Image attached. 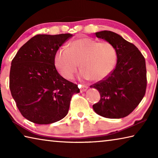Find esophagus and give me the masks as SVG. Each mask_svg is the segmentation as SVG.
Wrapping results in <instances>:
<instances>
[{"mask_svg":"<svg viewBox=\"0 0 158 158\" xmlns=\"http://www.w3.org/2000/svg\"><path fill=\"white\" fill-rule=\"evenodd\" d=\"M79 89H80V91H81V93H83V92H85V90H86L88 89V86L87 85H79Z\"/></svg>","mask_w":158,"mask_h":158,"instance_id":"34e87169","label":"esophagus"}]
</instances>
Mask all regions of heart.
I'll return each mask as SVG.
<instances>
[{"instance_id":"obj_1","label":"heart","mask_w":158,"mask_h":158,"mask_svg":"<svg viewBox=\"0 0 158 158\" xmlns=\"http://www.w3.org/2000/svg\"><path fill=\"white\" fill-rule=\"evenodd\" d=\"M117 58L116 49L112 44L84 37L72 42L68 49H58L54 55V65L64 78L70 79L79 64L82 69L80 79L100 81L113 72Z\"/></svg>"}]
</instances>
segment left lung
<instances>
[{
    "mask_svg": "<svg viewBox=\"0 0 158 158\" xmlns=\"http://www.w3.org/2000/svg\"><path fill=\"white\" fill-rule=\"evenodd\" d=\"M116 48V68L106 79L90 85L97 89L100 100L93 110L108 118H121L132 112L140 103L146 89L145 58L137 47L118 34L109 31L95 33Z\"/></svg>",
    "mask_w": 158,
    "mask_h": 158,
    "instance_id": "8db88e82",
    "label": "left lung"
}]
</instances>
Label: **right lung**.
Wrapping results in <instances>:
<instances>
[{"mask_svg":"<svg viewBox=\"0 0 158 158\" xmlns=\"http://www.w3.org/2000/svg\"><path fill=\"white\" fill-rule=\"evenodd\" d=\"M73 34L37 35L21 47L13 58L10 89L22 116L34 123L50 124L68 113L77 84L58 73L54 55Z\"/></svg>","mask_w":158,"mask_h":158,"instance_id":"1","label":"right lung"}]
</instances>
